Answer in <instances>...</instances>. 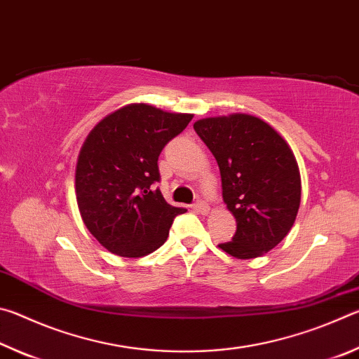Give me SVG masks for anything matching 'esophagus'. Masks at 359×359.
Returning a JSON list of instances; mask_svg holds the SVG:
<instances>
[{"label":"esophagus","instance_id":"1","mask_svg":"<svg viewBox=\"0 0 359 359\" xmlns=\"http://www.w3.org/2000/svg\"><path fill=\"white\" fill-rule=\"evenodd\" d=\"M194 209H196V212H199V214H203V215H208L210 212L209 204L204 201H198L196 204H194Z\"/></svg>","mask_w":359,"mask_h":359}]
</instances>
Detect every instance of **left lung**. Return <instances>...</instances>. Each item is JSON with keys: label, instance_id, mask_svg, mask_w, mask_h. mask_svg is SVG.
Segmentation results:
<instances>
[{"label": "left lung", "instance_id": "1", "mask_svg": "<svg viewBox=\"0 0 359 359\" xmlns=\"http://www.w3.org/2000/svg\"><path fill=\"white\" fill-rule=\"evenodd\" d=\"M215 156L222 194L236 218L233 241L218 247L238 259L263 257L293 228L301 204V174L293 150L269 123L250 114L194 121Z\"/></svg>", "mask_w": 359, "mask_h": 359}]
</instances>
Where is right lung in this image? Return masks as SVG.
Instances as JSON below:
<instances>
[{"label": "right lung", "instance_id": "right-lung-1", "mask_svg": "<svg viewBox=\"0 0 359 359\" xmlns=\"http://www.w3.org/2000/svg\"><path fill=\"white\" fill-rule=\"evenodd\" d=\"M193 114L135 102L106 115L88 133L76 165V199L85 226L109 252L141 258L165 244L174 218L187 209L168 204L158 156L187 128Z\"/></svg>", "mask_w": 359, "mask_h": 359}]
</instances>
